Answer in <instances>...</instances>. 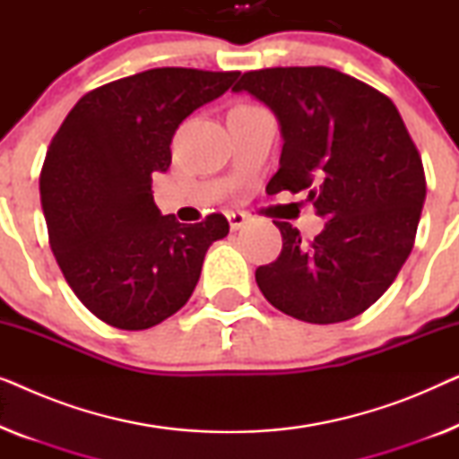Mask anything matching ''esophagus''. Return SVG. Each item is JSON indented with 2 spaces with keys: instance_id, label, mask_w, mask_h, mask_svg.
<instances>
[{
  "instance_id": "obj_1",
  "label": "esophagus",
  "mask_w": 459,
  "mask_h": 459,
  "mask_svg": "<svg viewBox=\"0 0 459 459\" xmlns=\"http://www.w3.org/2000/svg\"><path fill=\"white\" fill-rule=\"evenodd\" d=\"M228 221H230V228L231 230H242L244 225L248 223V217L244 215V212H234V211H230L228 212Z\"/></svg>"
}]
</instances>
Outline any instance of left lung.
Instances as JSON below:
<instances>
[{"label": "left lung", "mask_w": 459, "mask_h": 459, "mask_svg": "<svg viewBox=\"0 0 459 459\" xmlns=\"http://www.w3.org/2000/svg\"><path fill=\"white\" fill-rule=\"evenodd\" d=\"M234 91H248L280 123L284 146L267 194L307 192L325 219L311 242L273 221L281 253L256 269L263 297L309 324L359 316L410 256L426 198L422 159L397 106L328 66L250 71Z\"/></svg>", "instance_id": "left-lung-1"}]
</instances>
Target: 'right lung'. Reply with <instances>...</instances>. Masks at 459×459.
<instances>
[{"label":"right lung","instance_id":"right-lung-1","mask_svg":"<svg viewBox=\"0 0 459 459\" xmlns=\"http://www.w3.org/2000/svg\"><path fill=\"white\" fill-rule=\"evenodd\" d=\"M240 73L152 68L98 87L49 143L39 192L49 247L93 316L121 330L165 322L192 297L206 250L228 236L223 215L186 225L162 215L152 175L171 165L184 118Z\"/></svg>","mask_w":459,"mask_h":459}]
</instances>
